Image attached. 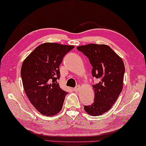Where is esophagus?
Here are the masks:
<instances>
[{"mask_svg": "<svg viewBox=\"0 0 146 146\" xmlns=\"http://www.w3.org/2000/svg\"><path fill=\"white\" fill-rule=\"evenodd\" d=\"M73 90H74V92H78L79 90H80V86H76V87L74 88Z\"/></svg>", "mask_w": 146, "mask_h": 146, "instance_id": "1", "label": "esophagus"}]
</instances>
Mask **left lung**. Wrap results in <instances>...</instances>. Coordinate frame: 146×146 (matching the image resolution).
I'll return each mask as SVG.
<instances>
[{
    "mask_svg": "<svg viewBox=\"0 0 146 146\" xmlns=\"http://www.w3.org/2000/svg\"><path fill=\"white\" fill-rule=\"evenodd\" d=\"M77 48L89 59L92 76L99 81L92 85L94 103L84 108L92 116L101 115L111 108L121 92L125 72L123 61L106 45L91 43Z\"/></svg>",
    "mask_w": 146,
    "mask_h": 146,
    "instance_id": "left-lung-1",
    "label": "left lung"
}]
</instances>
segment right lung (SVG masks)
Segmentation results:
<instances>
[{
	"mask_svg": "<svg viewBox=\"0 0 146 146\" xmlns=\"http://www.w3.org/2000/svg\"><path fill=\"white\" fill-rule=\"evenodd\" d=\"M73 45L45 43L25 58L21 68L25 92L35 108L47 116L57 114L62 108L67 92L60 87L59 66Z\"/></svg>",
	"mask_w": 146,
	"mask_h": 146,
	"instance_id": "obj_1",
	"label": "right lung"
}]
</instances>
